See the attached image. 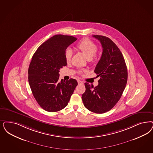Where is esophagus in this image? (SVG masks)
Masks as SVG:
<instances>
[{
  "label": "esophagus",
  "mask_w": 153,
  "mask_h": 153,
  "mask_svg": "<svg viewBox=\"0 0 153 153\" xmlns=\"http://www.w3.org/2000/svg\"><path fill=\"white\" fill-rule=\"evenodd\" d=\"M77 82H78V84H83V82L81 81H80V80H78Z\"/></svg>",
  "instance_id": "34e87169"
}]
</instances>
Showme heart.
Here are the masks:
<instances>
[{
	"label": "heart",
	"mask_w": 153,
	"mask_h": 153,
	"mask_svg": "<svg viewBox=\"0 0 153 153\" xmlns=\"http://www.w3.org/2000/svg\"><path fill=\"white\" fill-rule=\"evenodd\" d=\"M76 48L84 54L88 59L91 60L96 55L98 47L95 43L88 38H85L79 41L76 45ZM72 50L68 48L65 52V58L67 62H69L72 56ZM82 71H80L81 73Z\"/></svg>",
	"instance_id": "obj_1"
}]
</instances>
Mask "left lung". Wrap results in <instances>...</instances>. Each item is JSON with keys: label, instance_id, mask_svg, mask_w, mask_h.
I'll return each instance as SVG.
<instances>
[{"label": "left lung", "instance_id": "1", "mask_svg": "<svg viewBox=\"0 0 153 153\" xmlns=\"http://www.w3.org/2000/svg\"><path fill=\"white\" fill-rule=\"evenodd\" d=\"M100 41L103 48L101 58L95 67L97 77H100L95 88L85 83L82 95L85 107L96 114H103L112 109L120 99L126 86L128 71L124 58L119 48L109 38L93 36Z\"/></svg>", "mask_w": 153, "mask_h": 153}]
</instances>
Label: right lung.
<instances>
[{"label": "right lung", "mask_w": 153, "mask_h": 153, "mask_svg": "<svg viewBox=\"0 0 153 153\" xmlns=\"http://www.w3.org/2000/svg\"><path fill=\"white\" fill-rule=\"evenodd\" d=\"M77 40L62 34L48 39L37 48L28 69V81L33 95L43 110L57 112L65 108L78 85L75 79L60 81L59 70L67 65L65 52Z\"/></svg>", "instance_id": "right-lung-1"}]
</instances>
